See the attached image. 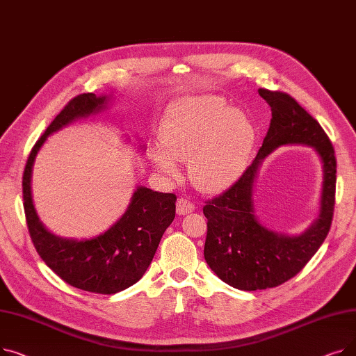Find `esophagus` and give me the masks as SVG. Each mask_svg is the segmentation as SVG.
<instances>
[{
    "mask_svg": "<svg viewBox=\"0 0 356 356\" xmlns=\"http://www.w3.org/2000/svg\"><path fill=\"white\" fill-rule=\"evenodd\" d=\"M176 211H177L179 215H188V213L195 211V204L188 199L180 197L177 200V204H176Z\"/></svg>",
    "mask_w": 356,
    "mask_h": 356,
    "instance_id": "obj_1",
    "label": "esophagus"
}]
</instances>
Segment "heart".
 I'll return each mask as SVG.
<instances>
[{
    "instance_id": "1",
    "label": "heart",
    "mask_w": 356,
    "mask_h": 356,
    "mask_svg": "<svg viewBox=\"0 0 356 356\" xmlns=\"http://www.w3.org/2000/svg\"><path fill=\"white\" fill-rule=\"evenodd\" d=\"M257 141L248 114L213 95L184 99L161 131L163 148L153 160L163 173L177 176L176 160H189L193 183L203 192L228 189L244 172Z\"/></svg>"
}]
</instances>
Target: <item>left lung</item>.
Wrapping results in <instances>:
<instances>
[{
  "label": "left lung",
  "mask_w": 356,
  "mask_h": 356,
  "mask_svg": "<svg viewBox=\"0 0 356 356\" xmlns=\"http://www.w3.org/2000/svg\"><path fill=\"white\" fill-rule=\"evenodd\" d=\"M271 106V122L252 164L231 188L207 202L204 259L211 270L238 290L277 287L300 273L326 239L333 218L336 159L321 124L284 92L258 89ZM303 143L315 148L324 167L320 216L302 234L287 236L264 227L254 216L253 183L262 160L275 147Z\"/></svg>",
  "instance_id": "left-lung-1"
}]
</instances>
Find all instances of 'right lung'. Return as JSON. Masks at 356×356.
Returning <instances> with one entry per match:
<instances>
[{"instance_id": "obj_1", "label": "right lung", "mask_w": 356, "mask_h": 356, "mask_svg": "<svg viewBox=\"0 0 356 356\" xmlns=\"http://www.w3.org/2000/svg\"><path fill=\"white\" fill-rule=\"evenodd\" d=\"M109 97L82 93L60 111L29 156L23 175V199L29 232L46 266L67 284L97 294H115L144 275L164 231L176 215V195L138 186L125 213L104 234L89 239L51 234L39 219L31 196V175L37 153L47 137L74 120L95 115L106 108Z\"/></svg>"}]
</instances>
